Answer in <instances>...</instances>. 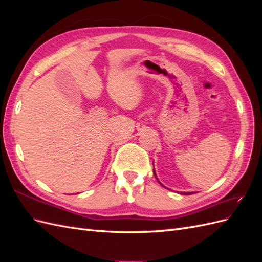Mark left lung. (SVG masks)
I'll return each mask as SVG.
<instances>
[{
  "instance_id": "obj_1",
  "label": "left lung",
  "mask_w": 262,
  "mask_h": 262,
  "mask_svg": "<svg viewBox=\"0 0 262 262\" xmlns=\"http://www.w3.org/2000/svg\"><path fill=\"white\" fill-rule=\"evenodd\" d=\"M153 166H154V163H153ZM153 172H154V176H155V177H156V179H157V176H156V173H155V169H154V168H153ZM157 181L160 182V184H161V181H160V180L157 179ZM161 185H162V184H161ZM162 186H163V185H162ZM179 193H180V194H190V193H192V192H179Z\"/></svg>"
}]
</instances>
